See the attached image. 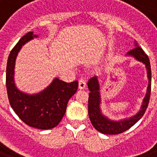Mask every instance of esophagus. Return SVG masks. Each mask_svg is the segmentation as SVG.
<instances>
[{"label":"esophagus","mask_w":157,"mask_h":157,"mask_svg":"<svg viewBox=\"0 0 157 157\" xmlns=\"http://www.w3.org/2000/svg\"><path fill=\"white\" fill-rule=\"evenodd\" d=\"M86 86V81L85 79L81 78L79 80V88L82 90V89H85Z\"/></svg>","instance_id":"34e87169"}]
</instances>
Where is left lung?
I'll return each mask as SVG.
<instances>
[{
  "instance_id": "obj_1",
  "label": "left lung",
  "mask_w": 157,
  "mask_h": 157,
  "mask_svg": "<svg viewBox=\"0 0 157 157\" xmlns=\"http://www.w3.org/2000/svg\"><path fill=\"white\" fill-rule=\"evenodd\" d=\"M135 48L132 49L127 53L130 56H134L138 61L143 62L146 65L147 70V76L149 79L148 87L146 97L144 99V103L142 105L140 112L134 117L129 119L123 120L120 121H113L107 119V117L102 115L99 108L100 104V95H99V85H98V79L96 76L91 78L88 81V88L90 90L88 100V112L90 120L93 126L102 134H118L126 131L127 129L131 128L135 123L141 119L146 112L148 107L150 95H151V71L150 61L148 56L144 52L141 47H139L138 43L135 40L134 42Z\"/></svg>"
}]
</instances>
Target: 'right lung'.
<instances>
[{"instance_id":"1","label":"right lung","mask_w":157,"mask_h":157,"mask_svg":"<svg viewBox=\"0 0 157 157\" xmlns=\"http://www.w3.org/2000/svg\"><path fill=\"white\" fill-rule=\"evenodd\" d=\"M36 36L32 32L24 35L9 55L6 66V89L10 104L25 124L40 129H53L66 112L69 99L78 88V81L67 83L55 78L42 92L29 95L16 88L13 81L16 57L25 43Z\"/></svg>"}]
</instances>
